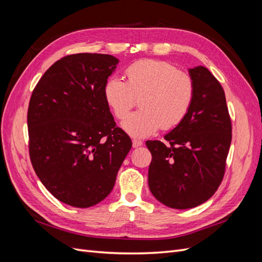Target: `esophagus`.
Returning a JSON list of instances; mask_svg holds the SVG:
<instances>
[{
    "mask_svg": "<svg viewBox=\"0 0 262 262\" xmlns=\"http://www.w3.org/2000/svg\"><path fill=\"white\" fill-rule=\"evenodd\" d=\"M141 145H143V142L140 141V140H133L132 141V146L136 148V147H139Z\"/></svg>",
    "mask_w": 262,
    "mask_h": 262,
    "instance_id": "esophagus-1",
    "label": "esophagus"
}]
</instances>
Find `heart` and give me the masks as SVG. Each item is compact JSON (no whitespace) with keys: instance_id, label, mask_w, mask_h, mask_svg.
<instances>
[{"instance_id":"heart-1","label":"heart","mask_w":262,"mask_h":262,"mask_svg":"<svg viewBox=\"0 0 262 262\" xmlns=\"http://www.w3.org/2000/svg\"><path fill=\"white\" fill-rule=\"evenodd\" d=\"M126 82L110 76L104 86V98L116 118H124L136 97L142 108L121 122L122 129L133 138L153 136L162 126L175 128L192 107L195 87L192 78L172 63L141 60L125 70Z\"/></svg>"}]
</instances>
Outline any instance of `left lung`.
I'll return each instance as SVG.
<instances>
[{"label":"left lung","instance_id":"1","mask_svg":"<svg viewBox=\"0 0 262 262\" xmlns=\"http://www.w3.org/2000/svg\"><path fill=\"white\" fill-rule=\"evenodd\" d=\"M195 87L187 117L161 141H147L150 192L164 205L186 210L202 204L224 176L232 124L223 89L204 67L188 70Z\"/></svg>","mask_w":262,"mask_h":262}]
</instances>
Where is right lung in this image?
Returning <instances> with one entry per match:
<instances>
[{
    "label": "right lung",
    "instance_id": "1",
    "mask_svg": "<svg viewBox=\"0 0 262 262\" xmlns=\"http://www.w3.org/2000/svg\"><path fill=\"white\" fill-rule=\"evenodd\" d=\"M118 63L110 54L67 55L46 71L31 95V164L47 190L71 207L104 200L132 146L104 98Z\"/></svg>",
    "mask_w": 262,
    "mask_h": 262
}]
</instances>
